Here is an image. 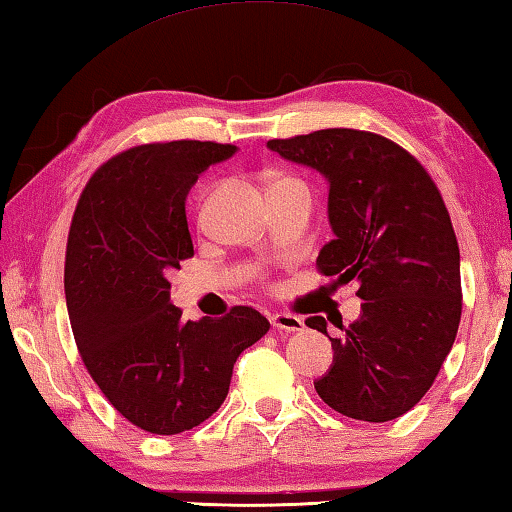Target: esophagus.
Segmentation results:
<instances>
[{
	"label": "esophagus",
	"instance_id": "34e87169",
	"mask_svg": "<svg viewBox=\"0 0 512 512\" xmlns=\"http://www.w3.org/2000/svg\"><path fill=\"white\" fill-rule=\"evenodd\" d=\"M272 325L276 327V330L287 332V334H294V332L305 330L303 318H298V316H294V314H285V312L274 314V316H272Z\"/></svg>",
	"mask_w": 512,
	"mask_h": 512
}]
</instances>
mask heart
<instances>
[{
	"instance_id": "heart-1",
	"label": "heart",
	"mask_w": 512,
	"mask_h": 512,
	"mask_svg": "<svg viewBox=\"0 0 512 512\" xmlns=\"http://www.w3.org/2000/svg\"><path fill=\"white\" fill-rule=\"evenodd\" d=\"M272 187H303L301 182H298L296 178H289V176H276Z\"/></svg>"
}]
</instances>
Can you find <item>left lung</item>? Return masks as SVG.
I'll return each mask as SVG.
<instances>
[{"mask_svg": "<svg viewBox=\"0 0 512 512\" xmlns=\"http://www.w3.org/2000/svg\"><path fill=\"white\" fill-rule=\"evenodd\" d=\"M269 151L321 173L334 238L316 265L359 283L361 316L330 339L334 361L314 388L361 421L417 406L455 343L461 318L459 245L439 189L406 149L368 131L323 129L269 140ZM307 327L327 334L323 316Z\"/></svg>", "mask_w": 512, "mask_h": 512, "instance_id": "obj_1", "label": "left lung"}]
</instances>
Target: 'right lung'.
<instances>
[{"label": "right lung", "instance_id": "obj_1", "mask_svg": "<svg viewBox=\"0 0 512 512\" xmlns=\"http://www.w3.org/2000/svg\"><path fill=\"white\" fill-rule=\"evenodd\" d=\"M236 151L198 140L129 149L95 171L73 214L64 294L77 350L111 406L153 435L209 419L240 352L269 330L245 305L182 321L169 294L167 274L194 256L189 189Z\"/></svg>", "mask_w": 512, "mask_h": 512}]
</instances>
